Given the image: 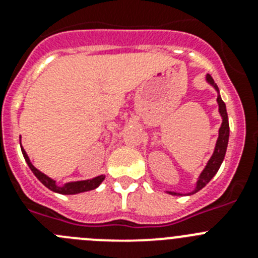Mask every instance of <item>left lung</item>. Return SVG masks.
<instances>
[{"label":"left lung","mask_w":258,"mask_h":258,"mask_svg":"<svg viewBox=\"0 0 258 258\" xmlns=\"http://www.w3.org/2000/svg\"><path fill=\"white\" fill-rule=\"evenodd\" d=\"M207 83L211 84L216 92L218 93L217 95V103H218V112H220L221 117H222V124H221L220 131H218V138L216 146H214V151L212 154L211 159L207 163L206 168L203 169V172L200 173L199 178H198L197 184H195V188H194L191 192H187V195H192V194L198 192V191L202 190L212 178H213L216 173L220 169L221 164H222L223 159H225V154H226L227 143H229V134H230V126H229V117H227V111H226V104L223 103V101L221 99L220 90H218V86L216 85V83L213 81L211 75H207L206 76ZM169 195H183L181 192H175V191H166ZM186 195V194H184Z\"/></svg>","instance_id":"left-lung-1"}]
</instances>
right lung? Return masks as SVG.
<instances>
[{
    "mask_svg": "<svg viewBox=\"0 0 258 258\" xmlns=\"http://www.w3.org/2000/svg\"><path fill=\"white\" fill-rule=\"evenodd\" d=\"M20 147H22V145H20ZM22 152H23V156H24V159H26L27 164H28V166L31 168L32 172H33V174L37 177L38 181L44 184V186H46L49 190L54 191V192L61 194V195H75V194H80V192H85V191L94 190V188H97L98 186H99V184L104 181V178H106V177L102 174V175H98V177H94V178H92V179L67 182V183H64L63 186H59V184H56V181H54L52 178L47 177L46 174H44V173L40 172L37 168H35V166H33V164H32L31 160H29L28 155H27L26 150L23 149V147H22Z\"/></svg>",
    "mask_w": 258,
    "mask_h": 258,
    "instance_id": "add662e5",
    "label": "right lung"
}]
</instances>
